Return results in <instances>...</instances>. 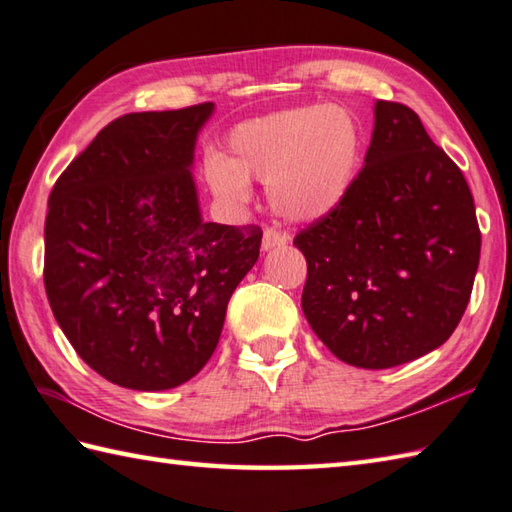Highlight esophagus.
I'll use <instances>...</instances> for the list:
<instances>
[{
	"label": "esophagus",
	"mask_w": 512,
	"mask_h": 512,
	"mask_svg": "<svg viewBox=\"0 0 512 512\" xmlns=\"http://www.w3.org/2000/svg\"><path fill=\"white\" fill-rule=\"evenodd\" d=\"M286 242H288V235L282 233V230H275V228L264 230V237H262V248L264 250H273L277 246H284Z\"/></svg>",
	"instance_id": "esophagus-1"
}]
</instances>
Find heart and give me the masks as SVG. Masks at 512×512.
<instances>
[{"label": "heart", "mask_w": 512, "mask_h": 512, "mask_svg": "<svg viewBox=\"0 0 512 512\" xmlns=\"http://www.w3.org/2000/svg\"><path fill=\"white\" fill-rule=\"evenodd\" d=\"M228 155L213 150L204 177L219 202L242 208L250 179L268 186V199L288 222H319L344 204L362 164V126L337 104L277 110L237 124Z\"/></svg>", "instance_id": "heart-1"}]
</instances>
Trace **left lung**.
<instances>
[{
  "instance_id": "obj_1",
  "label": "left lung",
  "mask_w": 512,
  "mask_h": 512,
  "mask_svg": "<svg viewBox=\"0 0 512 512\" xmlns=\"http://www.w3.org/2000/svg\"><path fill=\"white\" fill-rule=\"evenodd\" d=\"M293 244L308 264L310 328L342 362L382 370L453 335L482 235L462 170L415 110L377 99L364 168L344 204Z\"/></svg>"
}]
</instances>
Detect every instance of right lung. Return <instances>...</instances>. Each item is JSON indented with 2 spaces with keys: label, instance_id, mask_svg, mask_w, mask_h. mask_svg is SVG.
<instances>
[{
  "label": "right lung",
  "instance_id": "add662e5",
  "mask_svg": "<svg viewBox=\"0 0 512 512\" xmlns=\"http://www.w3.org/2000/svg\"><path fill=\"white\" fill-rule=\"evenodd\" d=\"M213 110L117 117L48 197V304L77 355L117 386L155 393L195 377L259 257L262 228L199 210L195 144Z\"/></svg>",
  "mask_w": 512,
  "mask_h": 512
}]
</instances>
